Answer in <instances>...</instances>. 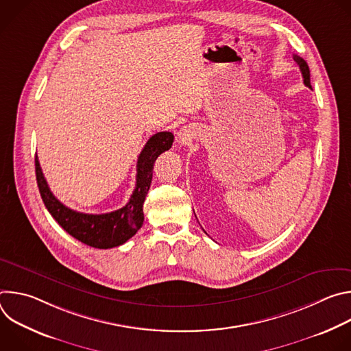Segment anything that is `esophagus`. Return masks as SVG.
<instances>
[{
  "label": "esophagus",
  "instance_id": "1",
  "mask_svg": "<svg viewBox=\"0 0 351 351\" xmlns=\"http://www.w3.org/2000/svg\"><path fill=\"white\" fill-rule=\"evenodd\" d=\"M180 140H182V141H183V138H180Z\"/></svg>",
  "mask_w": 351,
  "mask_h": 351
}]
</instances>
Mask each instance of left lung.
Masks as SVG:
<instances>
[{
	"mask_svg": "<svg viewBox=\"0 0 351 351\" xmlns=\"http://www.w3.org/2000/svg\"><path fill=\"white\" fill-rule=\"evenodd\" d=\"M293 58H294V61L297 62V65H298L300 71H302L304 84H306L307 87H310V88H311V83H310V68H308L307 62H306L302 57H298V56H293Z\"/></svg>",
	"mask_w": 351,
	"mask_h": 351,
	"instance_id": "obj_1",
	"label": "left lung"
}]
</instances>
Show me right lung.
Wrapping results in <instances>:
<instances>
[{"label": "right lung", "instance_id": "right-lung-1", "mask_svg": "<svg viewBox=\"0 0 351 351\" xmlns=\"http://www.w3.org/2000/svg\"><path fill=\"white\" fill-rule=\"evenodd\" d=\"M173 134L160 132L148 138L137 160L136 187L125 207L108 214H83L64 206L49 190L36 156V179L43 203L53 218L79 241L94 248H112L126 243L141 228L143 203L153 179L158 156L172 147Z\"/></svg>", "mask_w": 351, "mask_h": 351}]
</instances>
